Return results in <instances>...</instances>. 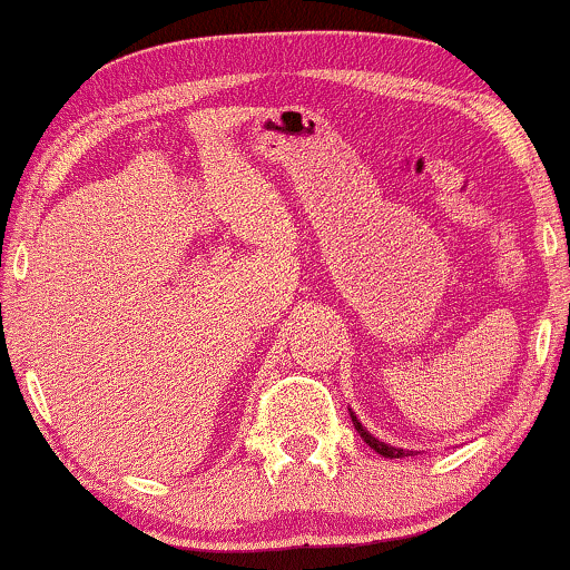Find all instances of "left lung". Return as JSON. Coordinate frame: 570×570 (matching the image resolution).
<instances>
[{
  "instance_id": "left-lung-1",
  "label": "left lung",
  "mask_w": 570,
  "mask_h": 570,
  "mask_svg": "<svg viewBox=\"0 0 570 570\" xmlns=\"http://www.w3.org/2000/svg\"><path fill=\"white\" fill-rule=\"evenodd\" d=\"M351 416H353V424H355V430H358L361 438H363V443H368V445H372V449L376 451V454H382V456H387V459H401V456H409V451H406V449H395V445H390V443H382L380 438H374L372 433H368V430H363V424L358 422V416H355L353 411H351Z\"/></svg>"
}]
</instances>
